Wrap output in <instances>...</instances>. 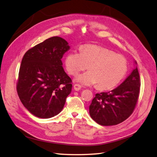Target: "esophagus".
Wrapping results in <instances>:
<instances>
[{
	"instance_id": "esophagus-1",
	"label": "esophagus",
	"mask_w": 157,
	"mask_h": 157,
	"mask_svg": "<svg viewBox=\"0 0 157 157\" xmlns=\"http://www.w3.org/2000/svg\"><path fill=\"white\" fill-rule=\"evenodd\" d=\"M73 87H74V90H76V91H79V90L81 89V86L78 84H75Z\"/></svg>"
}]
</instances>
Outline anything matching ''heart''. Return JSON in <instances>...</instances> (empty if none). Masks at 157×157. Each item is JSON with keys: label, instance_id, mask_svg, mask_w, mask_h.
<instances>
[{"label": "heart", "instance_id": "b5f03b06", "mask_svg": "<svg viewBox=\"0 0 157 157\" xmlns=\"http://www.w3.org/2000/svg\"><path fill=\"white\" fill-rule=\"evenodd\" d=\"M65 67L71 75H76L88 68L90 71L79 75L77 82L85 86L98 84L101 90L116 86L125 77L128 70L124 56L113 50L94 44H86L80 52L72 51L65 59Z\"/></svg>", "mask_w": 157, "mask_h": 157}]
</instances>
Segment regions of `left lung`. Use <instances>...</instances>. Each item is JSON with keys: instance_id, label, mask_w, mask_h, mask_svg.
<instances>
[{"instance_id": "1", "label": "left lung", "mask_w": 157, "mask_h": 157, "mask_svg": "<svg viewBox=\"0 0 157 157\" xmlns=\"http://www.w3.org/2000/svg\"><path fill=\"white\" fill-rule=\"evenodd\" d=\"M140 85L136 67L119 86L110 92L96 94L89 107L90 117L101 126L116 125L124 121L136 107Z\"/></svg>"}]
</instances>
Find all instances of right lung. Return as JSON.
<instances>
[{"label": "right lung", "mask_w": 157, "mask_h": 157, "mask_svg": "<svg viewBox=\"0 0 157 157\" xmlns=\"http://www.w3.org/2000/svg\"><path fill=\"white\" fill-rule=\"evenodd\" d=\"M70 46L53 36L33 47L23 56L17 92L21 103L33 115L49 118L59 114L72 89L61 58Z\"/></svg>", "instance_id": "obj_1"}]
</instances>
